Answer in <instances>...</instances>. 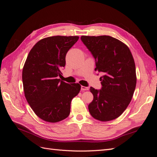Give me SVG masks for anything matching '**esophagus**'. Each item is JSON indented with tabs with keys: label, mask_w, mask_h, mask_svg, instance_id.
<instances>
[{
	"label": "esophagus",
	"mask_w": 157,
	"mask_h": 157,
	"mask_svg": "<svg viewBox=\"0 0 157 157\" xmlns=\"http://www.w3.org/2000/svg\"><path fill=\"white\" fill-rule=\"evenodd\" d=\"M88 87H86L84 86H81V90L82 91H86V90H88Z\"/></svg>",
	"instance_id": "obj_1"
}]
</instances>
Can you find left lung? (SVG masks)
I'll use <instances>...</instances> for the list:
<instances>
[{
  "label": "left lung",
  "instance_id": "left-lung-1",
  "mask_svg": "<svg viewBox=\"0 0 157 157\" xmlns=\"http://www.w3.org/2000/svg\"><path fill=\"white\" fill-rule=\"evenodd\" d=\"M81 40L95 59V71L104 74L101 90L90 88L94 98L89 112L101 121L115 120L128 108L136 86L132 54L124 43L109 36H82Z\"/></svg>",
  "mask_w": 157,
  "mask_h": 157
}]
</instances>
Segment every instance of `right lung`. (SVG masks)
Here are the masks:
<instances>
[{"label": "right lung", "mask_w": 157, "mask_h": 157, "mask_svg": "<svg viewBox=\"0 0 157 157\" xmlns=\"http://www.w3.org/2000/svg\"><path fill=\"white\" fill-rule=\"evenodd\" d=\"M78 36L45 37L29 52L22 71L24 95L40 119L56 123L69 116L71 102L80 90L78 83L69 84L58 79L65 66L67 52Z\"/></svg>", "instance_id": "add662e5"}]
</instances>
